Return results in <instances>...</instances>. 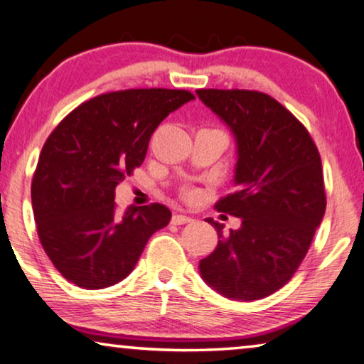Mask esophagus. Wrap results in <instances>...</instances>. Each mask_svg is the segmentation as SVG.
Here are the masks:
<instances>
[{
	"label": "esophagus",
	"mask_w": 364,
	"mask_h": 364,
	"mask_svg": "<svg viewBox=\"0 0 364 364\" xmlns=\"http://www.w3.org/2000/svg\"><path fill=\"white\" fill-rule=\"evenodd\" d=\"M189 222H193V218L188 217V215H183V213H175V215L171 217L173 225H184V223H189Z\"/></svg>",
	"instance_id": "1"
}]
</instances>
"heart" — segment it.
I'll use <instances>...</instances> for the list:
<instances>
[{"mask_svg":"<svg viewBox=\"0 0 364 364\" xmlns=\"http://www.w3.org/2000/svg\"><path fill=\"white\" fill-rule=\"evenodd\" d=\"M188 196H193V193H191V191H189V193H188Z\"/></svg>","mask_w":364,"mask_h":364,"instance_id":"obj_1","label":"heart"}]
</instances>
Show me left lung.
<instances>
[{
  "mask_svg": "<svg viewBox=\"0 0 364 364\" xmlns=\"http://www.w3.org/2000/svg\"><path fill=\"white\" fill-rule=\"evenodd\" d=\"M196 94L235 137L236 191L215 204L241 218L238 230L205 218L218 233L199 262L207 285L225 298L261 299L284 287L306 256L326 212L321 155L306 128L267 94L200 89Z\"/></svg>",
  "mask_w": 364,
  "mask_h": 364,
  "instance_id": "left-lung-1",
  "label": "left lung"
}]
</instances>
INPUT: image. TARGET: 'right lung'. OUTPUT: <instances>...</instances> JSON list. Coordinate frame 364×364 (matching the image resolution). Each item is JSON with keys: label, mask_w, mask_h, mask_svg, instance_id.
Returning <instances> with one entry per match:
<instances>
[{"label": "right lung", "mask_w": 364, "mask_h": 364, "mask_svg": "<svg viewBox=\"0 0 364 364\" xmlns=\"http://www.w3.org/2000/svg\"><path fill=\"white\" fill-rule=\"evenodd\" d=\"M189 100L188 90L109 92L51 132L32 180V209L40 243L66 280L85 290L118 284L168 225L164 204L131 205L118 217L114 188L142 165L157 126Z\"/></svg>", "instance_id": "add662e5"}]
</instances>
